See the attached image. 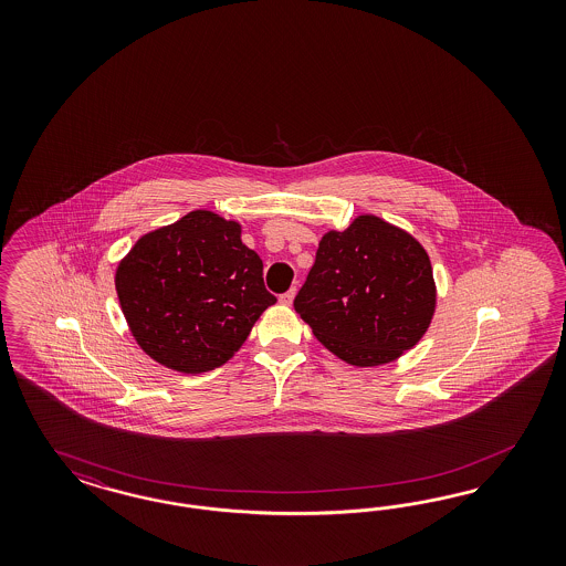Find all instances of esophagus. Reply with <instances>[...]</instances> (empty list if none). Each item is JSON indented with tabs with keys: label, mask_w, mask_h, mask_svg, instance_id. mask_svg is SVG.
Wrapping results in <instances>:
<instances>
[{
	"label": "esophagus",
	"mask_w": 566,
	"mask_h": 566,
	"mask_svg": "<svg viewBox=\"0 0 566 566\" xmlns=\"http://www.w3.org/2000/svg\"><path fill=\"white\" fill-rule=\"evenodd\" d=\"M294 294H296V289H291V291H286L284 294H280V303H282V305H292V301H294Z\"/></svg>",
	"instance_id": "esophagus-1"
}]
</instances>
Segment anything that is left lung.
Listing matches in <instances>:
<instances>
[{
  "label": "left lung",
  "instance_id": "1",
  "mask_svg": "<svg viewBox=\"0 0 566 566\" xmlns=\"http://www.w3.org/2000/svg\"><path fill=\"white\" fill-rule=\"evenodd\" d=\"M294 308L346 363H390L419 343L431 322L428 253L405 230L359 216L344 232L324 234Z\"/></svg>",
  "mask_w": 566,
  "mask_h": 566
}]
</instances>
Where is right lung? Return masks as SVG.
Listing matches in <instances>:
<instances>
[{
  "label": "right lung",
  "instance_id": "right-lung-1",
  "mask_svg": "<svg viewBox=\"0 0 566 566\" xmlns=\"http://www.w3.org/2000/svg\"><path fill=\"white\" fill-rule=\"evenodd\" d=\"M116 291L138 346L182 374L223 365L275 303L239 223L201 209L138 239L118 265Z\"/></svg>",
  "mask_w": 566,
  "mask_h": 566
}]
</instances>
